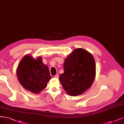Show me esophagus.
<instances>
[{
  "label": "esophagus",
  "mask_w": 124,
  "mask_h": 124,
  "mask_svg": "<svg viewBox=\"0 0 124 124\" xmlns=\"http://www.w3.org/2000/svg\"><path fill=\"white\" fill-rule=\"evenodd\" d=\"M54 77L55 78H59V75L58 74H57V75H56L55 76H54Z\"/></svg>",
  "instance_id": "obj_1"
}]
</instances>
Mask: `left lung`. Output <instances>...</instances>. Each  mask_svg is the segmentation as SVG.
<instances>
[{
    "label": "left lung",
    "mask_w": 124,
    "mask_h": 124,
    "mask_svg": "<svg viewBox=\"0 0 124 124\" xmlns=\"http://www.w3.org/2000/svg\"><path fill=\"white\" fill-rule=\"evenodd\" d=\"M64 72L59 80L64 89L71 96L83 93L93 84L95 77V63L93 56L85 49H75L65 59Z\"/></svg>",
    "instance_id": "1"
}]
</instances>
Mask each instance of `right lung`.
<instances>
[{
    "label": "right lung",
    "mask_w": 124,
    "mask_h": 124,
    "mask_svg": "<svg viewBox=\"0 0 124 124\" xmlns=\"http://www.w3.org/2000/svg\"><path fill=\"white\" fill-rule=\"evenodd\" d=\"M17 76L21 85L34 93H38L47 86L51 79L47 66L42 59L26 55L22 59L17 68Z\"/></svg>",
    "instance_id": "right-lung-1"
}]
</instances>
